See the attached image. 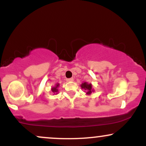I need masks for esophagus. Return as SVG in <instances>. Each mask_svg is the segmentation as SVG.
Returning <instances> with one entry per match:
<instances>
[{
	"mask_svg": "<svg viewBox=\"0 0 146 146\" xmlns=\"http://www.w3.org/2000/svg\"><path fill=\"white\" fill-rule=\"evenodd\" d=\"M66 81H67V82H73V78L66 79Z\"/></svg>",
	"mask_w": 146,
	"mask_h": 146,
	"instance_id": "obj_1",
	"label": "esophagus"
}]
</instances>
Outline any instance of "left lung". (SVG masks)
Wrapping results in <instances>:
<instances>
[{
    "label": "left lung",
    "mask_w": 146,
    "mask_h": 146,
    "mask_svg": "<svg viewBox=\"0 0 146 146\" xmlns=\"http://www.w3.org/2000/svg\"><path fill=\"white\" fill-rule=\"evenodd\" d=\"M81 87L82 89H84L86 91L87 95H90L94 90L92 88V84H88L87 82H84L81 84Z\"/></svg>",
    "instance_id": "8db88e82"
}]
</instances>
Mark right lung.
Segmentation results:
<instances>
[{
    "label": "right lung",
    "instance_id": "right-lung-1",
    "mask_svg": "<svg viewBox=\"0 0 146 146\" xmlns=\"http://www.w3.org/2000/svg\"><path fill=\"white\" fill-rule=\"evenodd\" d=\"M59 86H60V84L58 83V84H56V86H55L54 87H53V88H51L52 92H53V93H54V94H57V93H58V87H59Z\"/></svg>",
    "mask_w": 146,
    "mask_h": 146
}]
</instances>
